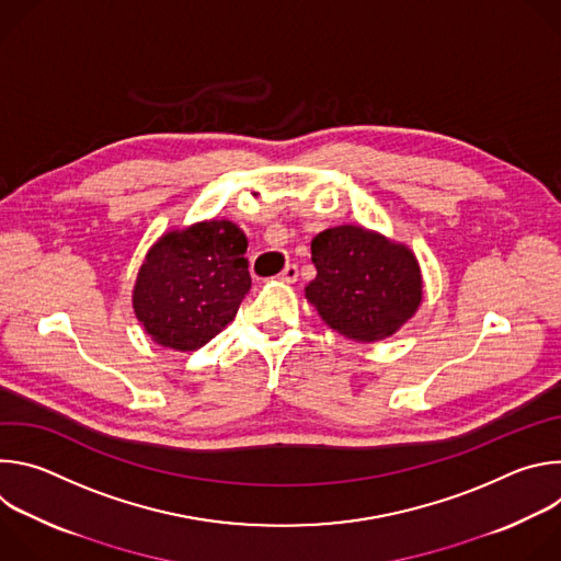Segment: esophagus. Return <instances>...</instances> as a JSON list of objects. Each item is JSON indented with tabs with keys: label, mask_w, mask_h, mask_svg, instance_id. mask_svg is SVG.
<instances>
[{
	"label": "esophagus",
	"mask_w": 561,
	"mask_h": 561,
	"mask_svg": "<svg viewBox=\"0 0 561 561\" xmlns=\"http://www.w3.org/2000/svg\"><path fill=\"white\" fill-rule=\"evenodd\" d=\"M297 266L295 264H288L279 275H277V282H284V284H293V282H297Z\"/></svg>",
	"instance_id": "1"
}]
</instances>
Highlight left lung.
I'll return each instance as SVG.
<instances>
[{
  "mask_svg": "<svg viewBox=\"0 0 561 561\" xmlns=\"http://www.w3.org/2000/svg\"><path fill=\"white\" fill-rule=\"evenodd\" d=\"M317 277L304 288L324 324L355 342L394 335L422 304L415 253L377 230L344 224L310 242Z\"/></svg>",
  "mask_w": 561,
  "mask_h": 561,
  "instance_id": "1",
  "label": "left lung"
}]
</instances>
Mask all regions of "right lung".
<instances>
[{
  "instance_id": "obj_1",
  "label": "right lung",
  "mask_w": 561,
  "mask_h": 561,
  "mask_svg": "<svg viewBox=\"0 0 561 561\" xmlns=\"http://www.w3.org/2000/svg\"><path fill=\"white\" fill-rule=\"evenodd\" d=\"M249 239L228 219L167 230L148 249L133 310L146 335L164 348L193 353L226 329L251 290Z\"/></svg>"
}]
</instances>
